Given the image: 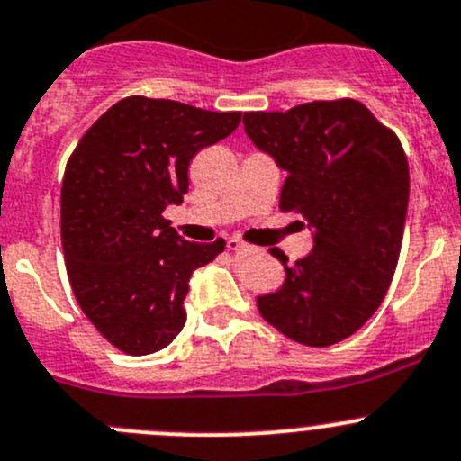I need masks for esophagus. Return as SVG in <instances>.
<instances>
[{
    "label": "esophagus",
    "mask_w": 461,
    "mask_h": 461,
    "mask_svg": "<svg viewBox=\"0 0 461 461\" xmlns=\"http://www.w3.org/2000/svg\"><path fill=\"white\" fill-rule=\"evenodd\" d=\"M247 244L240 242L238 238H230L228 240V251H233V253H240V251H247Z\"/></svg>",
    "instance_id": "obj_1"
}]
</instances>
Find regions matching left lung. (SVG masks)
Instances as JSON below:
<instances>
[{
	"instance_id": "obj_1",
	"label": "left lung",
	"mask_w": 461,
	"mask_h": 461,
	"mask_svg": "<svg viewBox=\"0 0 461 461\" xmlns=\"http://www.w3.org/2000/svg\"><path fill=\"white\" fill-rule=\"evenodd\" d=\"M244 131L287 174L280 208L303 214L312 251L287 267L258 310L299 344H337L365 326L396 271L410 201V167L396 135L355 99L244 113Z\"/></svg>"
}]
</instances>
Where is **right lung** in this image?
<instances>
[{
	"label": "right lung",
	"mask_w": 461,
	"mask_h": 461,
	"mask_svg": "<svg viewBox=\"0 0 461 461\" xmlns=\"http://www.w3.org/2000/svg\"><path fill=\"white\" fill-rule=\"evenodd\" d=\"M240 117L126 96L68 160L60 238L69 285L92 326L124 353L172 344L185 326L192 274L226 247L187 242L162 212L187 194L192 158L233 133Z\"/></svg>",
	"instance_id": "obj_1"
}]
</instances>
